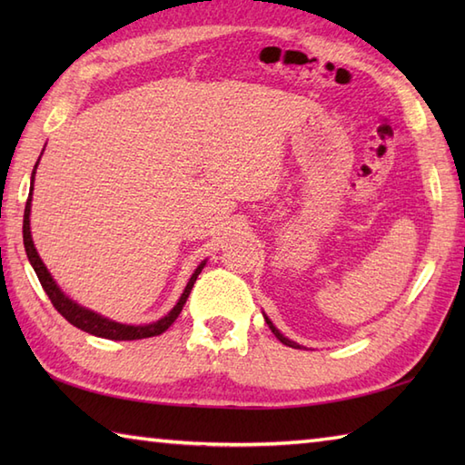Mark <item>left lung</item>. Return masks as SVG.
<instances>
[{"label": "left lung", "instance_id": "obj_1", "mask_svg": "<svg viewBox=\"0 0 465 465\" xmlns=\"http://www.w3.org/2000/svg\"><path fill=\"white\" fill-rule=\"evenodd\" d=\"M263 320H265V323H268V325H270V330L273 331V335H275V338H278V340H280V341H282L283 345H290V348H295V350H302V348H303V345H300V343H295V341H292L290 338H285V335H283V333H282V331H280L278 328H275V325L272 323V320H270V318H268V315H265V313H263Z\"/></svg>", "mask_w": 465, "mask_h": 465}]
</instances>
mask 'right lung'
<instances>
[{"label": "right lung", "instance_id": "obj_1", "mask_svg": "<svg viewBox=\"0 0 465 465\" xmlns=\"http://www.w3.org/2000/svg\"><path fill=\"white\" fill-rule=\"evenodd\" d=\"M44 153V152H42ZM42 157V155H39ZM39 165V160L34 165V172H32V183H29V195H27V202H25V212H24V245H25V253H27V260L32 263L34 272L37 273L39 283H42L44 292L47 293V298L52 300L54 308L64 315V318L75 325V328H80L85 333H92L95 338H105V340H115V341H132V340H143V338H153V335H160L163 333L170 325L177 320V315L182 313L183 305L190 298V292L193 288V283L197 280V275L202 273L203 265L207 260H203L200 265H197L195 272L192 273L190 282H187L183 293L180 295V300L173 305V308L167 312L163 318H160L157 322L152 323H143V325H130V323H120L115 320L105 318V315L97 313L94 310H87L84 305H80L77 302H74L69 295H65L62 292V288L55 283L54 275L47 272L44 260L39 258V253L34 245V238H32V227H29V215H32V195H34V182H35V170Z\"/></svg>", "mask_w": 465, "mask_h": 465}]
</instances>
